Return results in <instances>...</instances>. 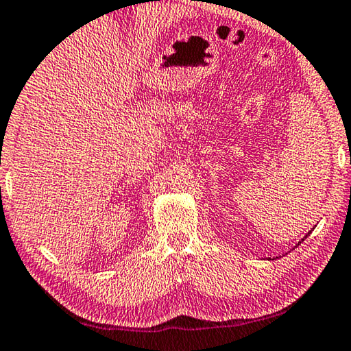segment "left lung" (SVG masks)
Here are the masks:
<instances>
[{
	"label": "left lung",
	"instance_id": "1",
	"mask_svg": "<svg viewBox=\"0 0 351 351\" xmlns=\"http://www.w3.org/2000/svg\"><path fill=\"white\" fill-rule=\"evenodd\" d=\"M309 233H311V232H308V233H306V234H305V238H306V237H308V234H309ZM305 238H303V239H305ZM303 239H302V241H303ZM302 241H300V243H302ZM300 243H298V244H300ZM298 244H297V245H298ZM297 245H295V247H297Z\"/></svg>",
	"mask_w": 351,
	"mask_h": 351
}]
</instances>
